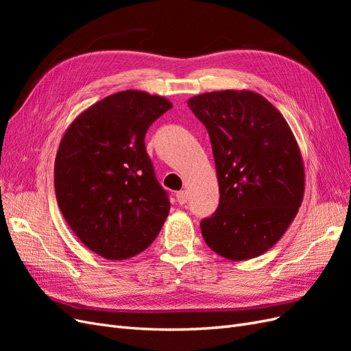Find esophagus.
<instances>
[{
	"instance_id": "34e87169",
	"label": "esophagus",
	"mask_w": 351,
	"mask_h": 351,
	"mask_svg": "<svg viewBox=\"0 0 351 351\" xmlns=\"http://www.w3.org/2000/svg\"><path fill=\"white\" fill-rule=\"evenodd\" d=\"M176 197H177V202L180 205H184L189 200V193L186 192V190H180V192L176 193Z\"/></svg>"
}]
</instances>
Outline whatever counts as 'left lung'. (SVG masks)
<instances>
[{
    "label": "left lung",
    "mask_w": 351,
    "mask_h": 351,
    "mask_svg": "<svg viewBox=\"0 0 351 351\" xmlns=\"http://www.w3.org/2000/svg\"><path fill=\"white\" fill-rule=\"evenodd\" d=\"M206 127L214 152L219 205L200 222L219 256L247 261L269 250L299 212L304 165L282 114L252 90L206 92L187 101Z\"/></svg>",
    "instance_id": "left-lung-1"
}]
</instances>
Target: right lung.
I'll return each instance as SVG.
<instances>
[{
  "label": "right lung",
  "instance_id": "obj_1",
  "mask_svg": "<svg viewBox=\"0 0 351 351\" xmlns=\"http://www.w3.org/2000/svg\"><path fill=\"white\" fill-rule=\"evenodd\" d=\"M169 108L158 95L117 92L80 112L60 142L54 186L61 214L105 259L124 261L149 247L168 217L145 134Z\"/></svg>",
  "mask_w": 351,
  "mask_h": 351
}]
</instances>
